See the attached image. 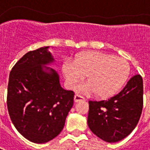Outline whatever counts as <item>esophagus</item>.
<instances>
[{"mask_svg":"<svg viewBox=\"0 0 150 150\" xmlns=\"http://www.w3.org/2000/svg\"><path fill=\"white\" fill-rule=\"evenodd\" d=\"M80 100H85V98L83 96H81V95H79V94H76L74 96V101L75 102H78V101Z\"/></svg>","mask_w":150,"mask_h":150,"instance_id":"obj_1","label":"esophagus"}]
</instances>
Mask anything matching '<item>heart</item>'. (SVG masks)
<instances>
[{
  "label": "heart",
  "instance_id": "heart-1",
  "mask_svg": "<svg viewBox=\"0 0 150 150\" xmlns=\"http://www.w3.org/2000/svg\"><path fill=\"white\" fill-rule=\"evenodd\" d=\"M63 73L71 87L87 76L89 82L80 87L81 91L88 94L96 93L100 98H108L125 85L130 75V66L122 58L89 51L77 55L73 62H65Z\"/></svg>",
  "mask_w": 150,
  "mask_h": 150
}]
</instances>
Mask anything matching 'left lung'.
<instances>
[{
	"instance_id": "obj_1",
	"label": "left lung",
	"mask_w": 150,
	"mask_h": 150,
	"mask_svg": "<svg viewBox=\"0 0 150 150\" xmlns=\"http://www.w3.org/2000/svg\"><path fill=\"white\" fill-rule=\"evenodd\" d=\"M142 108L143 79L137 74L116 96L107 100L89 101V128L101 140L117 142L135 129Z\"/></svg>"
}]
</instances>
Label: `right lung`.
<instances>
[{
    "mask_svg": "<svg viewBox=\"0 0 150 150\" xmlns=\"http://www.w3.org/2000/svg\"><path fill=\"white\" fill-rule=\"evenodd\" d=\"M49 46L25 54L12 68L7 90L10 119L22 136L34 143L51 140L61 132L73 105L74 92L63 89Z\"/></svg>",
    "mask_w": 150,
    "mask_h": 150,
    "instance_id": "1",
    "label": "right lung"
}]
</instances>
